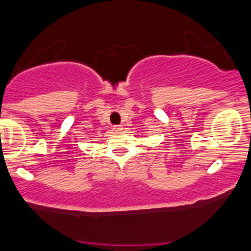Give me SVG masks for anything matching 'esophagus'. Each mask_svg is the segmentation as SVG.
Wrapping results in <instances>:
<instances>
[{
  "label": "esophagus",
  "mask_w": 251,
  "mask_h": 251,
  "mask_svg": "<svg viewBox=\"0 0 251 251\" xmlns=\"http://www.w3.org/2000/svg\"><path fill=\"white\" fill-rule=\"evenodd\" d=\"M113 130L114 131H121V130H123V126H121V125H114Z\"/></svg>",
  "instance_id": "esophagus-1"
}]
</instances>
